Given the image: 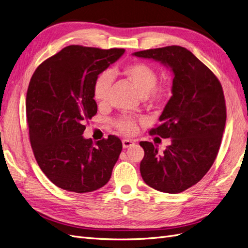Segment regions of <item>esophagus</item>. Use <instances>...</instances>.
I'll return each mask as SVG.
<instances>
[{
	"label": "esophagus",
	"instance_id": "obj_1",
	"mask_svg": "<svg viewBox=\"0 0 248 248\" xmlns=\"http://www.w3.org/2000/svg\"><path fill=\"white\" fill-rule=\"evenodd\" d=\"M122 145H123L124 149H127V148L133 146L134 142H133V140H122Z\"/></svg>",
	"mask_w": 248,
	"mask_h": 248
}]
</instances>
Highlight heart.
Returning a JSON list of instances; mask_svg holds the SVG:
<instances>
[{"instance_id": "1", "label": "heart", "mask_w": 248, "mask_h": 248, "mask_svg": "<svg viewBox=\"0 0 248 248\" xmlns=\"http://www.w3.org/2000/svg\"><path fill=\"white\" fill-rule=\"evenodd\" d=\"M125 78L131 82L140 96L152 104H162L170 96V88L168 84L157 85V72L152 66L142 62H136L124 66L120 71ZM111 84V77L108 72L99 74L93 86V95L98 103H106L108 98V91ZM117 128L125 134H133L138 129L134 119L123 117L116 121Z\"/></svg>"}]
</instances>
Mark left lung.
<instances>
[{
  "mask_svg": "<svg viewBox=\"0 0 248 248\" xmlns=\"http://www.w3.org/2000/svg\"><path fill=\"white\" fill-rule=\"evenodd\" d=\"M151 59L172 72L171 97L150 130L170 144L159 153L152 142L140 141L145 151L140 170L147 185L167 193H179L197 184L212 167L227 120L219 80L191 51L171 46L133 52Z\"/></svg>",
  "mask_w": 248,
  "mask_h": 248,
  "instance_id": "left-lung-1",
  "label": "left lung"
}]
</instances>
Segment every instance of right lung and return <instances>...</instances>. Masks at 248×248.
<instances>
[{
  "instance_id": "1",
  "label": "right lung",
  "mask_w": 248,
  "mask_h": 248,
  "mask_svg": "<svg viewBox=\"0 0 248 248\" xmlns=\"http://www.w3.org/2000/svg\"><path fill=\"white\" fill-rule=\"evenodd\" d=\"M124 52L66 46L41 63L30 80L26 100L30 141L41 170L60 188L91 192L110 179L122 141L109 136L93 144L82 133L85 120L97 112L96 78Z\"/></svg>"
}]
</instances>
